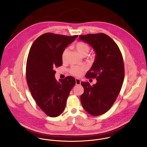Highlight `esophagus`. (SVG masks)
<instances>
[{
    "instance_id": "34e87169",
    "label": "esophagus",
    "mask_w": 147,
    "mask_h": 147,
    "mask_svg": "<svg viewBox=\"0 0 147 147\" xmlns=\"http://www.w3.org/2000/svg\"><path fill=\"white\" fill-rule=\"evenodd\" d=\"M80 80L78 78H76V84L77 85H80Z\"/></svg>"
}]
</instances>
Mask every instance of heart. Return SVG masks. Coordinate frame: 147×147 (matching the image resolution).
I'll return each instance as SVG.
<instances>
[{
  "label": "heart",
  "instance_id": "b5f03b06",
  "mask_svg": "<svg viewBox=\"0 0 147 147\" xmlns=\"http://www.w3.org/2000/svg\"><path fill=\"white\" fill-rule=\"evenodd\" d=\"M74 47L78 51L79 54L84 57L86 56L90 50V47L88 44L85 42L79 41L77 42ZM68 49L65 48L63 50L61 55V59L63 62H65L67 60V55H68ZM86 70V68L83 66H78V65H73L69 69V72L71 74L76 76L80 77L82 76L83 72Z\"/></svg>",
  "mask_w": 147,
  "mask_h": 147
}]
</instances>
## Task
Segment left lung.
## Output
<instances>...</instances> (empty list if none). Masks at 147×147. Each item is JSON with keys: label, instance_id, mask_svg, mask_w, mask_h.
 <instances>
[{"label": "left lung", "instance_id": "left-lung-1", "mask_svg": "<svg viewBox=\"0 0 147 147\" xmlns=\"http://www.w3.org/2000/svg\"><path fill=\"white\" fill-rule=\"evenodd\" d=\"M79 38L95 50L93 64L86 77L96 78V84L81 82L84 93L80 101L84 110L91 115L106 113L116 101L123 86L124 64L119 47L108 35L103 33L80 35Z\"/></svg>", "mask_w": 147, "mask_h": 147}]
</instances>
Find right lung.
<instances>
[{"label": "right lung", "mask_w": 147, "mask_h": 147, "mask_svg": "<svg viewBox=\"0 0 147 147\" xmlns=\"http://www.w3.org/2000/svg\"><path fill=\"white\" fill-rule=\"evenodd\" d=\"M77 37L46 33L34 41L29 51L26 69L28 88L38 106L51 117L64 111L70 91L76 84L71 76L57 82L54 69L62 65L63 50Z\"/></svg>", "instance_id": "add662e5"}]
</instances>
